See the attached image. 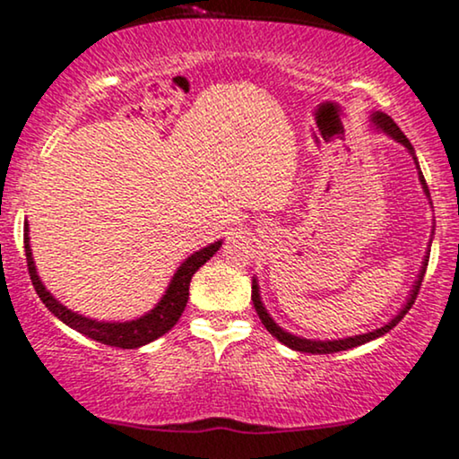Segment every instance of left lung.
Listing matches in <instances>:
<instances>
[{
  "label": "left lung",
  "instance_id": "left-lung-1",
  "mask_svg": "<svg viewBox=\"0 0 459 459\" xmlns=\"http://www.w3.org/2000/svg\"><path fill=\"white\" fill-rule=\"evenodd\" d=\"M370 125H373V129L385 133L387 137H392L394 142L403 143L404 148H407V152L413 156L415 165H417V176H420V184L423 188V195L428 196V201H430V190H428V184L426 179H423V173L420 169V162H417V156H415V148L411 146V142L407 139V135H404L403 131L398 129L396 123L390 118V116L384 114V112H373L370 114ZM432 205V201H430ZM434 226L432 224V235H434ZM430 246H432V237H430ZM430 246H428L426 249V256H423V263H421V269H420V275H417V280L413 283V290H411L407 303L403 305V309H400L396 316L392 317L390 322L384 324L381 328H375L370 330V333H364V334H353V336H345V339H328V341H320V339H305V336H297L292 333H288V330H283L280 324H277L275 320L271 317V313L266 311V307L263 303V297H260V286H258V280L254 277L252 280V303L254 307H256V313L260 317V322L264 324V328L269 330V333L275 336L280 343H283L286 347H290V350L294 351H303V353H334V351H345V350H351V347H358V345H364L368 343V341H375L379 339V336H384L385 333H390V330L396 326V324L403 320L404 316H407V311L413 307L415 299H417V292H420V286H421V280L423 275H426V266H428V258H430Z\"/></svg>",
  "mask_w": 459,
  "mask_h": 459
}]
</instances>
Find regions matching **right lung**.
Returning a JSON list of instances; mask_svg holds the SVG:
<instances>
[{
  "label": "right lung",
  "instance_id": "1",
  "mask_svg": "<svg viewBox=\"0 0 459 459\" xmlns=\"http://www.w3.org/2000/svg\"><path fill=\"white\" fill-rule=\"evenodd\" d=\"M220 247H222V239L213 241L207 247L199 249V252L190 254V256L178 266V271L173 273L169 286H167L165 294H162L159 303H156L148 313L135 317V320H126V322H101V320H92V317L80 316L78 311L67 309L61 300H56L48 290H46L42 280H39L36 260H33V254H31V243H29V224H25L27 266H29V275H31L33 288H36L39 300L48 307L50 313H55V317H59L63 324H67L69 328L78 330L80 334L89 336V339L97 341V343L123 347V350H135V347L152 343V341H156L165 333H169V330L176 326L179 316H182L184 309H186L190 280H193L195 273L199 271Z\"/></svg>",
  "mask_w": 459,
  "mask_h": 459
}]
</instances>
